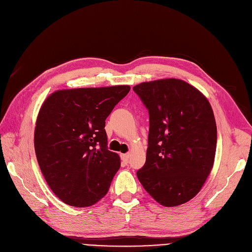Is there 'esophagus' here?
<instances>
[{
	"label": "esophagus",
	"instance_id": "esophagus-1",
	"mask_svg": "<svg viewBox=\"0 0 252 252\" xmlns=\"http://www.w3.org/2000/svg\"><path fill=\"white\" fill-rule=\"evenodd\" d=\"M120 157H121V160L124 161V163H127L128 162V159H129V154H121L120 155Z\"/></svg>",
	"mask_w": 252,
	"mask_h": 252
}]
</instances>
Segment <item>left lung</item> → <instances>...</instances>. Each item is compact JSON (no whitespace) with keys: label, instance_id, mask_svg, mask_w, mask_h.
Instances as JSON below:
<instances>
[{"label":"left lung","instance_id":"1","mask_svg":"<svg viewBox=\"0 0 252 252\" xmlns=\"http://www.w3.org/2000/svg\"><path fill=\"white\" fill-rule=\"evenodd\" d=\"M150 114L146 161L137 171L145 191L164 207L192 199L215 160L217 126L208 98L179 79L133 87Z\"/></svg>","mask_w":252,"mask_h":252}]
</instances>
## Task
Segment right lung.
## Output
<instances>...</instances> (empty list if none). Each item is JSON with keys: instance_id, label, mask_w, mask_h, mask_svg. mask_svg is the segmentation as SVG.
Returning <instances> with one entry per match:
<instances>
[{"instance_id": "right-lung-1", "label": "right lung", "mask_w": 252, "mask_h": 252, "mask_svg": "<svg viewBox=\"0 0 252 252\" xmlns=\"http://www.w3.org/2000/svg\"><path fill=\"white\" fill-rule=\"evenodd\" d=\"M129 89H63L43 101L34 132L35 154L49 187L68 206L90 207L107 194L120 159L108 150L106 118Z\"/></svg>"}]
</instances>
